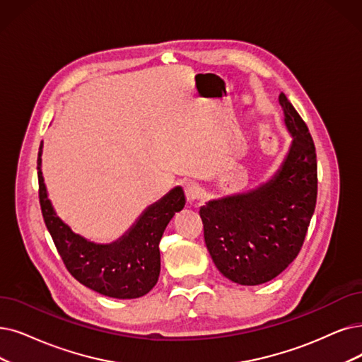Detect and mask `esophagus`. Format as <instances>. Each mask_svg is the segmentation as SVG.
I'll use <instances>...</instances> for the list:
<instances>
[{"label":"esophagus","instance_id":"esophagus-1","mask_svg":"<svg viewBox=\"0 0 362 362\" xmlns=\"http://www.w3.org/2000/svg\"><path fill=\"white\" fill-rule=\"evenodd\" d=\"M184 192H185L187 200H189L190 204L200 197V187L194 181H187L184 184Z\"/></svg>","mask_w":362,"mask_h":362}]
</instances>
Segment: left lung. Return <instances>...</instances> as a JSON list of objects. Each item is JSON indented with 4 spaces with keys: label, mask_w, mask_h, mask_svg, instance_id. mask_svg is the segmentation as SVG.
<instances>
[{
    "label": "left lung",
    "mask_w": 362,
    "mask_h": 362,
    "mask_svg": "<svg viewBox=\"0 0 362 362\" xmlns=\"http://www.w3.org/2000/svg\"><path fill=\"white\" fill-rule=\"evenodd\" d=\"M293 141L273 175L200 206L205 243L223 276L239 285L276 278L298 255L316 205V153L306 123L281 92Z\"/></svg>",
    "instance_id": "left-lung-1"
}]
</instances>
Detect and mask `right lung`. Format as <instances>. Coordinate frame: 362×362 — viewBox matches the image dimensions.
<instances>
[{"label": "right lung", "instance_id": "add662e5", "mask_svg": "<svg viewBox=\"0 0 362 362\" xmlns=\"http://www.w3.org/2000/svg\"><path fill=\"white\" fill-rule=\"evenodd\" d=\"M42 141L37 158L40 205L49 233L69 273L90 290L112 298H138L151 291L160 274L158 243L172 216L185 205L181 185L147 206L127 231L110 243L76 233L52 204L41 170Z\"/></svg>", "mask_w": 362, "mask_h": 362}]
</instances>
